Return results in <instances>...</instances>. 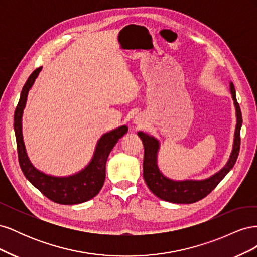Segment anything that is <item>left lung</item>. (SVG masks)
Instances as JSON below:
<instances>
[{
  "mask_svg": "<svg viewBox=\"0 0 257 257\" xmlns=\"http://www.w3.org/2000/svg\"><path fill=\"white\" fill-rule=\"evenodd\" d=\"M230 92L232 99L236 106L237 113V125L235 132L234 149H232L230 159L223 169L214 176L210 177L206 180L201 181H173L163 176L157 165V152L159 149V143L157 139L148 136L143 132H138L137 135L141 137L144 144V179L148 185V188L159 198L170 201L175 204H193L196 201L205 198L208 194L211 193L216 185L221 182L222 179L228 174L229 170L234 167L238 159L240 150V128L242 125V114L239 104L236 98V91L234 84L230 83Z\"/></svg>",
  "mask_w": 257,
  "mask_h": 257,
  "instance_id": "obj_1",
  "label": "left lung"
}]
</instances>
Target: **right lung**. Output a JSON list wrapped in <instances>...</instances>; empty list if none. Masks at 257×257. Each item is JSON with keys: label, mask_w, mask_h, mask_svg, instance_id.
<instances>
[{"label": "right lung", "mask_w": 257, "mask_h": 257, "mask_svg": "<svg viewBox=\"0 0 257 257\" xmlns=\"http://www.w3.org/2000/svg\"><path fill=\"white\" fill-rule=\"evenodd\" d=\"M42 67H38L30 75L27 82L23 85L19 103L15 110L14 128L16 134L20 168L28 180L53 203L61 205L81 204L96 196L102 189L106 177V162L108 155L116 142L126 133L127 127L125 125L120 126L100 137L92 162L89 166L77 175L67 178H56L38 172L31 164L26 153L21 132V116L23 108L26 106L29 90L32 87Z\"/></svg>", "instance_id": "obj_1"}]
</instances>
